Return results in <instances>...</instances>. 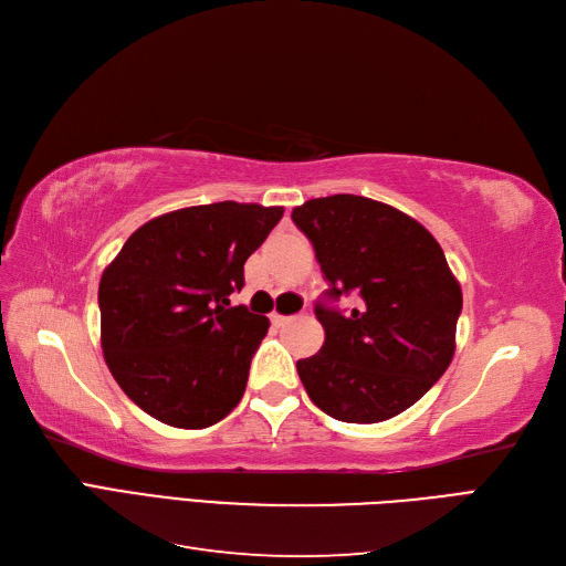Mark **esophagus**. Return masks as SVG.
Returning <instances> with one entry per match:
<instances>
[{
    "label": "esophagus",
    "mask_w": 566,
    "mask_h": 566,
    "mask_svg": "<svg viewBox=\"0 0 566 566\" xmlns=\"http://www.w3.org/2000/svg\"><path fill=\"white\" fill-rule=\"evenodd\" d=\"M287 321H293V316H283V314H271V323H273V325H279V328H281V325H285Z\"/></svg>",
    "instance_id": "34e87169"
}]
</instances>
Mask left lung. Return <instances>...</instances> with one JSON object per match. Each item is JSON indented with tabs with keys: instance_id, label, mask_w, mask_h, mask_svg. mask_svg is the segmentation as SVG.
<instances>
[{
	"instance_id": "left-lung-1",
	"label": "left lung",
	"mask_w": 566,
	"mask_h": 566,
	"mask_svg": "<svg viewBox=\"0 0 566 566\" xmlns=\"http://www.w3.org/2000/svg\"><path fill=\"white\" fill-rule=\"evenodd\" d=\"M328 290L358 297L339 312L318 302V354L297 361L310 399L342 422H382L403 413L447 373L462 310L460 283L441 245L413 217L364 196L337 193L293 210Z\"/></svg>"
}]
</instances>
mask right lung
I'll return each instance as SVG.
<instances>
[{"label": "right lung", "instance_id": "obj_1", "mask_svg": "<svg viewBox=\"0 0 566 566\" xmlns=\"http://www.w3.org/2000/svg\"><path fill=\"white\" fill-rule=\"evenodd\" d=\"M283 208L212 202L136 229L98 283L101 347L115 382L156 420L202 430L243 399L269 318L231 306L243 264Z\"/></svg>", "mask_w": 566, "mask_h": 566}]
</instances>
